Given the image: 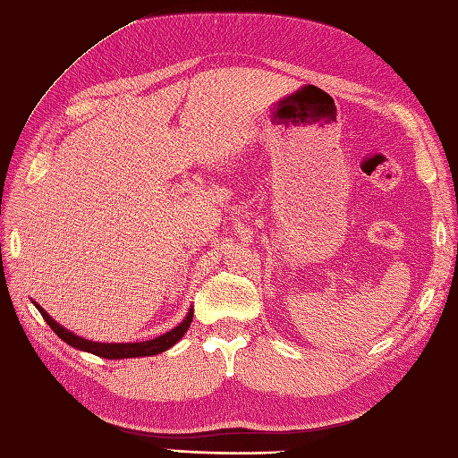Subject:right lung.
Masks as SVG:
<instances>
[{"label": "right lung", "instance_id": "obj_1", "mask_svg": "<svg viewBox=\"0 0 458 458\" xmlns=\"http://www.w3.org/2000/svg\"><path fill=\"white\" fill-rule=\"evenodd\" d=\"M34 306L38 308L42 318L46 319V324L54 329V333L59 339H64L67 344H71V347L86 351V352H92V354L102 356V358H109V360H111V358H114V360H119V358L152 356V354L164 352V351L171 349L173 344H175L184 335V333H187V329L191 327V321H192V310H191L187 314V318H184L175 329L167 331L165 335H159L157 339L142 341V343H94V341H89V339H82V337L75 335V333L67 331L65 327H61L57 321L49 318L47 312L42 310L38 304L34 302Z\"/></svg>", "mask_w": 458, "mask_h": 458}]
</instances>
